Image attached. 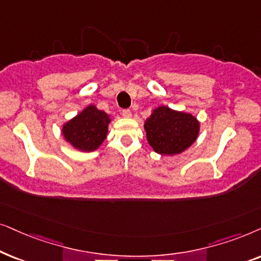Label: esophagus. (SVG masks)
Here are the masks:
<instances>
[{"label": "esophagus", "mask_w": 261, "mask_h": 261, "mask_svg": "<svg viewBox=\"0 0 261 261\" xmlns=\"http://www.w3.org/2000/svg\"><path fill=\"white\" fill-rule=\"evenodd\" d=\"M121 116L125 117V118H130L131 117V111L128 109H125L121 111Z\"/></svg>", "instance_id": "34e87169"}]
</instances>
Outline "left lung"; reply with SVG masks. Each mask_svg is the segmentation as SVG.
I'll return each instance as SVG.
<instances>
[{
	"mask_svg": "<svg viewBox=\"0 0 261 261\" xmlns=\"http://www.w3.org/2000/svg\"><path fill=\"white\" fill-rule=\"evenodd\" d=\"M144 130L149 144L156 152L174 155L182 152L197 140L199 123L192 114L161 106L147 118Z\"/></svg>",
	"mask_w": 261,
	"mask_h": 261,
	"instance_id": "1",
	"label": "left lung"
}]
</instances>
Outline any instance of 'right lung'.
Returning a JSON list of instances; mask_svg holds the SVG:
<instances>
[{
  "label": "right lung",
  "instance_id": "obj_1",
  "mask_svg": "<svg viewBox=\"0 0 261 261\" xmlns=\"http://www.w3.org/2000/svg\"><path fill=\"white\" fill-rule=\"evenodd\" d=\"M110 118L105 112L90 105L63 126V135L69 143L83 151L95 150L107 135Z\"/></svg>",
  "mask_w": 261,
  "mask_h": 261
}]
</instances>
